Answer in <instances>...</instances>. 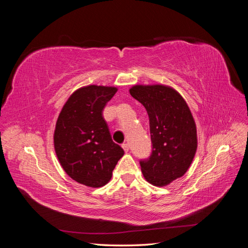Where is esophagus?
<instances>
[{"label":"esophagus","instance_id":"1","mask_svg":"<svg viewBox=\"0 0 248 248\" xmlns=\"http://www.w3.org/2000/svg\"><path fill=\"white\" fill-rule=\"evenodd\" d=\"M122 148L124 149V151H125V152H128V150H129V145H128V144H123V145H122Z\"/></svg>","mask_w":248,"mask_h":248}]
</instances>
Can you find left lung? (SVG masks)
Here are the masks:
<instances>
[{
  "label": "left lung",
  "instance_id": "8db88e82",
  "mask_svg": "<svg viewBox=\"0 0 248 248\" xmlns=\"http://www.w3.org/2000/svg\"><path fill=\"white\" fill-rule=\"evenodd\" d=\"M129 92L149 116L152 153L140 161L142 175L152 185L166 186L190 167L198 148L196 122L183 97L170 87L137 85Z\"/></svg>",
  "mask_w": 248,
  "mask_h": 248
}]
</instances>
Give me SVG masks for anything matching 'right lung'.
Segmentation results:
<instances>
[{
  "instance_id": "1",
  "label": "right lung",
  "mask_w": 248,
  "mask_h": 248,
  "mask_svg": "<svg viewBox=\"0 0 248 248\" xmlns=\"http://www.w3.org/2000/svg\"><path fill=\"white\" fill-rule=\"evenodd\" d=\"M117 91L115 87H82L69 97L57 120L54 145L58 159L67 175L89 187L106 185L124 155L112 141L102 116Z\"/></svg>"
}]
</instances>
